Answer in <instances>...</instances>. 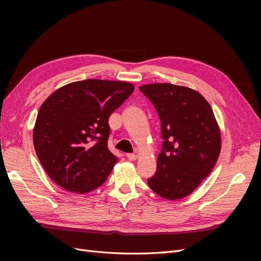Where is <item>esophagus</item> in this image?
<instances>
[{
	"label": "esophagus",
	"instance_id": "obj_1",
	"mask_svg": "<svg viewBox=\"0 0 261 261\" xmlns=\"http://www.w3.org/2000/svg\"><path fill=\"white\" fill-rule=\"evenodd\" d=\"M126 158H127V159L130 160V161H135L137 159V155L133 154V153H127V154H126Z\"/></svg>",
	"mask_w": 261,
	"mask_h": 261
}]
</instances>
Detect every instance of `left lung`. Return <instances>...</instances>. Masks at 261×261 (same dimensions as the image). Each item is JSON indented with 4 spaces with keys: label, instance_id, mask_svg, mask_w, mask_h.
<instances>
[{
    "label": "left lung",
    "instance_id": "left-lung-1",
    "mask_svg": "<svg viewBox=\"0 0 261 261\" xmlns=\"http://www.w3.org/2000/svg\"><path fill=\"white\" fill-rule=\"evenodd\" d=\"M161 121L162 151L148 185L160 197L177 200L191 195L215 167L221 151V130L209 102L185 86L143 85Z\"/></svg>",
    "mask_w": 261,
    "mask_h": 261
}]
</instances>
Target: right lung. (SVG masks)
<instances>
[{
	"instance_id": "1",
	"label": "right lung",
	"mask_w": 261,
	"mask_h": 261,
	"mask_svg": "<svg viewBox=\"0 0 261 261\" xmlns=\"http://www.w3.org/2000/svg\"><path fill=\"white\" fill-rule=\"evenodd\" d=\"M134 89L127 82L86 80L63 86L44 100L33 139L55 184L85 194L105 183L117 162L108 148L109 117Z\"/></svg>"
}]
</instances>
